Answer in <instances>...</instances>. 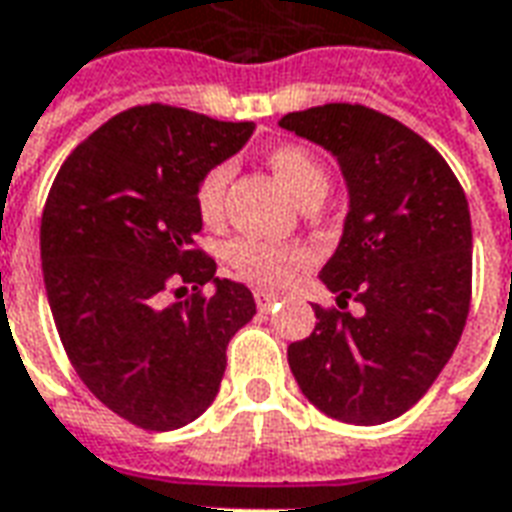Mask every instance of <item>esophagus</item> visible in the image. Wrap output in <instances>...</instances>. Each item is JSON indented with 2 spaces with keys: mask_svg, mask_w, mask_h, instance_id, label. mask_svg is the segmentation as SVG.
<instances>
[{
  "mask_svg": "<svg viewBox=\"0 0 512 512\" xmlns=\"http://www.w3.org/2000/svg\"><path fill=\"white\" fill-rule=\"evenodd\" d=\"M255 302H257V310H260V313H268V310L277 305L280 299H277L274 293H268V291H255Z\"/></svg>",
  "mask_w": 512,
  "mask_h": 512,
  "instance_id": "34e87169",
  "label": "esophagus"
}]
</instances>
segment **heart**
<instances>
[{
  "label": "heart",
  "mask_w": 512,
  "mask_h": 512,
  "mask_svg": "<svg viewBox=\"0 0 512 512\" xmlns=\"http://www.w3.org/2000/svg\"><path fill=\"white\" fill-rule=\"evenodd\" d=\"M268 166L296 205H302L305 199H324L327 188H330V174L305 146L285 144L271 149ZM227 182H230V166H224V163L213 166L199 182L196 210L205 224H216L221 219ZM224 257L232 271L244 280L257 282V285H282L293 274V268L305 266L310 260V252L302 246H280L255 241V238H238L227 246Z\"/></svg>",
  "instance_id": "1"
}]
</instances>
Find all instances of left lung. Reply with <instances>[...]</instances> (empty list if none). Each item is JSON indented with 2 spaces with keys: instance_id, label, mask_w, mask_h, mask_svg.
Here are the masks:
<instances>
[{
  "instance_id": "8db88e82",
  "label": "left lung",
  "mask_w": 512,
  "mask_h": 512,
  "mask_svg": "<svg viewBox=\"0 0 512 512\" xmlns=\"http://www.w3.org/2000/svg\"><path fill=\"white\" fill-rule=\"evenodd\" d=\"M324 146L349 191L338 249L321 282L338 305L288 346L293 380L324 413L357 427L402 416L430 391L463 335L471 302V216L460 182L421 135L363 105L280 119Z\"/></svg>"
}]
</instances>
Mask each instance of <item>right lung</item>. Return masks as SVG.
Here are the masks:
<instances>
[{"instance_id":"obj_1","label":"right lung","mask_w":512,"mask_h":512,"mask_svg":"<svg viewBox=\"0 0 512 512\" xmlns=\"http://www.w3.org/2000/svg\"><path fill=\"white\" fill-rule=\"evenodd\" d=\"M252 130L182 107H130L88 135L52 182L41 268L57 335L85 388L135 427L180 430L202 416L227 343L257 313L252 291L219 280L194 246L196 188ZM169 287L195 293L166 306Z\"/></svg>"}]
</instances>
